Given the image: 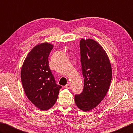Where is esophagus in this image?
Returning a JSON list of instances; mask_svg holds the SVG:
<instances>
[{"label":"esophagus","instance_id":"obj_1","mask_svg":"<svg viewBox=\"0 0 133 133\" xmlns=\"http://www.w3.org/2000/svg\"><path fill=\"white\" fill-rule=\"evenodd\" d=\"M65 87L66 89H71V84L68 83V84H67L66 85H65Z\"/></svg>","mask_w":133,"mask_h":133}]
</instances>
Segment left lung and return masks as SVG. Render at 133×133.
<instances>
[{
  "label": "left lung",
  "instance_id": "left-lung-1",
  "mask_svg": "<svg viewBox=\"0 0 133 133\" xmlns=\"http://www.w3.org/2000/svg\"><path fill=\"white\" fill-rule=\"evenodd\" d=\"M80 49L84 88L75 96V102L82 111L89 112L105 97L112 80V68L106 51L94 40L82 38Z\"/></svg>",
  "mask_w": 133,
  "mask_h": 133
}]
</instances>
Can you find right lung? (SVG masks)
<instances>
[{"instance_id": "right-lung-1", "label": "right lung", "mask_w": 133, "mask_h": 133, "mask_svg": "<svg viewBox=\"0 0 133 133\" xmlns=\"http://www.w3.org/2000/svg\"><path fill=\"white\" fill-rule=\"evenodd\" d=\"M53 47L47 42L37 44L28 54L21 70L22 84L27 98L42 111L52 107L61 88L56 83L49 68L48 58Z\"/></svg>"}]
</instances>
